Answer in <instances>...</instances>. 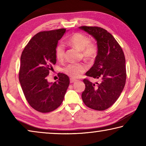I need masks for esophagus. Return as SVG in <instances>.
<instances>
[{
    "label": "esophagus",
    "instance_id": "obj_1",
    "mask_svg": "<svg viewBox=\"0 0 146 146\" xmlns=\"http://www.w3.org/2000/svg\"><path fill=\"white\" fill-rule=\"evenodd\" d=\"M75 81H76V79H75V78H70V82H71V83H73V82H75Z\"/></svg>",
    "mask_w": 146,
    "mask_h": 146
}]
</instances>
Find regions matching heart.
<instances>
[{"mask_svg": "<svg viewBox=\"0 0 146 146\" xmlns=\"http://www.w3.org/2000/svg\"><path fill=\"white\" fill-rule=\"evenodd\" d=\"M68 43L79 51H82V55L88 60H93L98 53V47L96 43L91 42L87 36L80 33H75L68 39ZM55 54L57 60H62L65 56V46L59 42L55 48ZM88 66L84 63H71L63 68L64 73L72 78H77L87 70Z\"/></svg>", "mask_w": 146, "mask_h": 146, "instance_id": "1", "label": "heart"}]
</instances>
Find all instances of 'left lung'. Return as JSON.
Wrapping results in <instances>:
<instances>
[{"instance_id": "left-lung-1", "label": "left lung", "mask_w": 146, "mask_h": 146, "mask_svg": "<svg viewBox=\"0 0 146 146\" xmlns=\"http://www.w3.org/2000/svg\"><path fill=\"white\" fill-rule=\"evenodd\" d=\"M80 29L92 35L98 47L95 63L86 75L100 80V82L94 84L84 79L86 88L82 93V100L93 110H107L117 101L125 84L124 54L112 35L104 28L83 26Z\"/></svg>"}]
</instances>
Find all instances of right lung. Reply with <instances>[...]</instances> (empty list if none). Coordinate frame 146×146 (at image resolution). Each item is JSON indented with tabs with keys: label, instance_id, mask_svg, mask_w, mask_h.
Returning a JSON list of instances; mask_svg holds the SVG:
<instances>
[{
	"label": "right lung",
	"instance_id": "right-lung-1",
	"mask_svg": "<svg viewBox=\"0 0 146 146\" xmlns=\"http://www.w3.org/2000/svg\"><path fill=\"white\" fill-rule=\"evenodd\" d=\"M66 29L44 31L33 36L21 56L19 78L29 104L40 113L53 111L61 105L70 78L58 73L57 82L49 83L47 76L56 62L55 48Z\"/></svg>",
	"mask_w": 146,
	"mask_h": 146
}]
</instances>
